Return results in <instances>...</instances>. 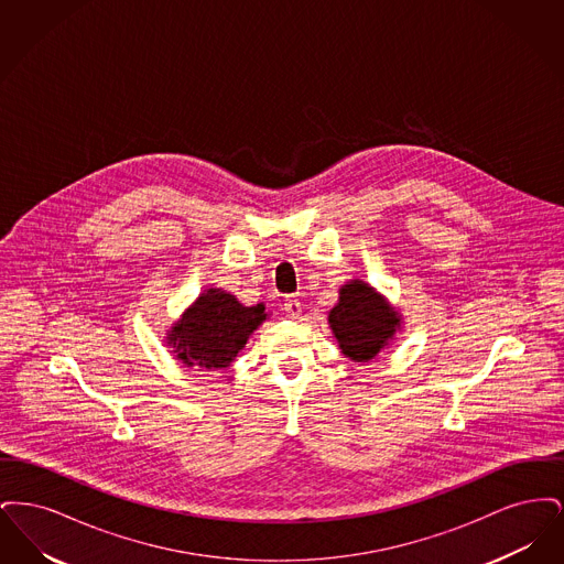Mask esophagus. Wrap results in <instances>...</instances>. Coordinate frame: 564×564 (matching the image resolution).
<instances>
[{"instance_id":"34e87169","label":"esophagus","mask_w":564,"mask_h":564,"mask_svg":"<svg viewBox=\"0 0 564 564\" xmlns=\"http://www.w3.org/2000/svg\"><path fill=\"white\" fill-rule=\"evenodd\" d=\"M283 308H285V313L295 319V317H300V313H302V304H300V300L295 297V295H288L285 300H283Z\"/></svg>"}]
</instances>
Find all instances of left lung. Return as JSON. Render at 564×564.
Masks as SVG:
<instances>
[{"label":"left lung","instance_id":"8db88e82","mask_svg":"<svg viewBox=\"0 0 564 564\" xmlns=\"http://www.w3.org/2000/svg\"><path fill=\"white\" fill-rule=\"evenodd\" d=\"M398 325V313L359 279L343 285L340 302L329 311V327L352 361L375 359Z\"/></svg>","mask_w":564,"mask_h":564}]
</instances>
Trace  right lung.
<instances>
[{
	"instance_id": "1",
	"label": "right lung",
	"mask_w": 564,
	"mask_h": 564,
	"mask_svg": "<svg viewBox=\"0 0 564 564\" xmlns=\"http://www.w3.org/2000/svg\"><path fill=\"white\" fill-rule=\"evenodd\" d=\"M264 319V304L242 306L235 295L212 288L175 323L169 343L184 364L224 370Z\"/></svg>"
}]
</instances>
